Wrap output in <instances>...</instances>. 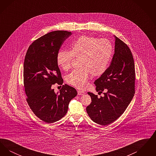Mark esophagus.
<instances>
[{
	"mask_svg": "<svg viewBox=\"0 0 156 156\" xmlns=\"http://www.w3.org/2000/svg\"><path fill=\"white\" fill-rule=\"evenodd\" d=\"M84 94H85V92L84 91L82 90H78V95H83Z\"/></svg>",
	"mask_w": 156,
	"mask_h": 156,
	"instance_id": "esophagus-1",
	"label": "esophagus"
}]
</instances>
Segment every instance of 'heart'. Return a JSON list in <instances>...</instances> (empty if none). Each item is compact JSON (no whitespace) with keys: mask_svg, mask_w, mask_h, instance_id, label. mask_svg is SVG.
<instances>
[{"mask_svg":"<svg viewBox=\"0 0 156 156\" xmlns=\"http://www.w3.org/2000/svg\"><path fill=\"white\" fill-rule=\"evenodd\" d=\"M113 45L106 38L82 36L71 45L70 51L61 50L57 55L58 66L68 70L74 57L80 58L81 68L73 70L66 78L67 83L78 89H84L92 75L101 76L106 71L111 61Z\"/></svg>","mask_w":156,"mask_h":156,"instance_id":"b5f03b06","label":"heart"}]
</instances>
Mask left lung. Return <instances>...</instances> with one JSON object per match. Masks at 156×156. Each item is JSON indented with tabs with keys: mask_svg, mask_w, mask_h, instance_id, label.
Masks as SVG:
<instances>
[{
	"mask_svg": "<svg viewBox=\"0 0 156 156\" xmlns=\"http://www.w3.org/2000/svg\"><path fill=\"white\" fill-rule=\"evenodd\" d=\"M115 37V53L106 71L95 81L96 90L104 97L88 92L92 102L87 107L90 118L99 125L111 124L125 111L133 98L135 68L133 57L129 47Z\"/></svg>",
	"mask_w": 156,
	"mask_h": 156,
	"instance_id": "left-lung-1",
	"label": "left lung"
}]
</instances>
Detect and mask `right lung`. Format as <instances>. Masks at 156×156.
Returning a JSON list of instances; mask_svg holds the SVG:
<instances>
[{
  "label": "right lung",
  "instance_id": "obj_1",
  "mask_svg": "<svg viewBox=\"0 0 156 156\" xmlns=\"http://www.w3.org/2000/svg\"><path fill=\"white\" fill-rule=\"evenodd\" d=\"M71 34L62 30L50 32L33 42L25 56L23 82L26 101L35 115L48 123L62 118L70 101L77 95L76 89L67 84L57 94L52 89L55 83H63L57 55Z\"/></svg>",
  "mask_w": 156,
  "mask_h": 156
}]
</instances>
